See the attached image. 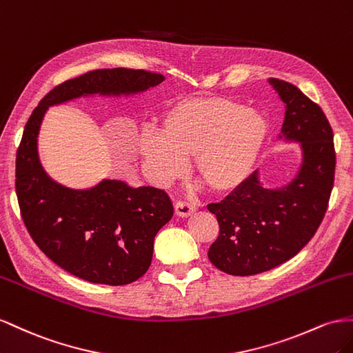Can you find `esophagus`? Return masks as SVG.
<instances>
[{"mask_svg":"<svg viewBox=\"0 0 353 353\" xmlns=\"http://www.w3.org/2000/svg\"><path fill=\"white\" fill-rule=\"evenodd\" d=\"M174 210H176V214L179 217H189L190 214L195 213V205L185 203V201H177L174 205Z\"/></svg>","mask_w":353,"mask_h":353,"instance_id":"obj_1","label":"esophagus"}]
</instances>
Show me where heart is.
<instances>
[{
	"label": "heart",
	"instance_id": "heart-1",
	"mask_svg": "<svg viewBox=\"0 0 353 353\" xmlns=\"http://www.w3.org/2000/svg\"><path fill=\"white\" fill-rule=\"evenodd\" d=\"M269 137L265 115L221 96H182L163 108L157 130L137 149L152 182L165 186L183 173L186 158L211 192L226 195L245 183Z\"/></svg>",
	"mask_w": 353,
	"mask_h": 353
}]
</instances>
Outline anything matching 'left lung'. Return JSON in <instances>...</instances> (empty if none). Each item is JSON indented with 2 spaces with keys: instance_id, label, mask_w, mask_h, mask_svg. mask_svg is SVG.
<instances>
[{
  "instance_id": "8db88e82",
  "label": "left lung",
  "mask_w": 353,
  "mask_h": 353,
  "mask_svg": "<svg viewBox=\"0 0 353 353\" xmlns=\"http://www.w3.org/2000/svg\"><path fill=\"white\" fill-rule=\"evenodd\" d=\"M269 84L285 108L278 139L299 143L301 159L290 183L265 188L254 171L221 203L207 207L220 228L208 259L229 275H256L294 257L319 228L334 183V136L325 114L296 85L278 78Z\"/></svg>"
}]
</instances>
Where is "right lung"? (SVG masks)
<instances>
[{
  "instance_id": "obj_1",
  "label": "right lung",
  "mask_w": 353,
  "mask_h": 353,
  "mask_svg": "<svg viewBox=\"0 0 353 353\" xmlns=\"http://www.w3.org/2000/svg\"><path fill=\"white\" fill-rule=\"evenodd\" d=\"M164 75L125 68L99 69L54 87L34 109L16 155V194L28 232L69 274L93 284L125 285L146 274L154 238L173 217L163 189L103 179L88 189L57 183L43 168L38 134L50 106L88 96H133Z\"/></svg>"
}]
</instances>
